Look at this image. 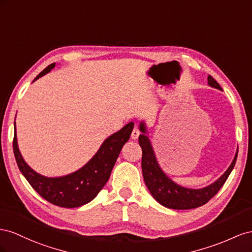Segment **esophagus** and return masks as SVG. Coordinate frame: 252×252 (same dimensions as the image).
Segmentation results:
<instances>
[{"mask_svg": "<svg viewBox=\"0 0 252 252\" xmlns=\"http://www.w3.org/2000/svg\"><path fill=\"white\" fill-rule=\"evenodd\" d=\"M138 136H139V130L137 128V126H135V127L133 128V131H132L131 138H132L133 140H136V139L138 138Z\"/></svg>", "mask_w": 252, "mask_h": 252, "instance_id": "1", "label": "esophagus"}]
</instances>
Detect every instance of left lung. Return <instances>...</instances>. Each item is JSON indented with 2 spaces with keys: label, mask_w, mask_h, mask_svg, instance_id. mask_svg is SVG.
Here are the masks:
<instances>
[{
  "label": "left lung",
  "mask_w": 252,
  "mask_h": 252,
  "mask_svg": "<svg viewBox=\"0 0 252 252\" xmlns=\"http://www.w3.org/2000/svg\"><path fill=\"white\" fill-rule=\"evenodd\" d=\"M208 84L211 88L221 91L220 84L211 76H208ZM139 130L141 134L139 135L138 141L142 149L141 168L143 179L156 202L166 208L175 210H188L205 205L220 191L234 168L238 151L225 173L211 185L200 189H191L179 186L164 173L158 163L152 143L148 137V130L145 121L140 122Z\"/></svg>",
  "instance_id": "8db88e82"
}]
</instances>
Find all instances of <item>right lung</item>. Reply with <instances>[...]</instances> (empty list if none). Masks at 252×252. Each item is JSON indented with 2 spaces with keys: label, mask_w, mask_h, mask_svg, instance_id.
<instances>
[{
  "label": "right lung",
  "mask_w": 252,
  "mask_h": 252,
  "mask_svg": "<svg viewBox=\"0 0 252 252\" xmlns=\"http://www.w3.org/2000/svg\"><path fill=\"white\" fill-rule=\"evenodd\" d=\"M55 66L56 63L50 64L34 78L32 82L49 73ZM133 127V122H128L121 130L112 134L102 142L97 153L82 168L64 176L47 177L41 175L28 166L19 150L16 121L13 153L21 173L43 198L59 207L77 208L94 199L109 181L114 164L122 147L130 139Z\"/></svg>",
  "instance_id": "1"
}]
</instances>
